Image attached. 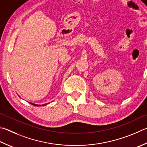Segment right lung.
Wrapping results in <instances>:
<instances>
[{"mask_svg":"<svg viewBox=\"0 0 147 147\" xmlns=\"http://www.w3.org/2000/svg\"><path fill=\"white\" fill-rule=\"evenodd\" d=\"M20 97V96H19ZM29 103L30 104H31V105H34V106H37V107H38V106H45V105H47V104H49V103H46V104H44V105H37V104H34V103H31V102H29Z\"/></svg>","mask_w":147,"mask_h":147,"instance_id":"add662e5","label":"right lung"}]
</instances>
